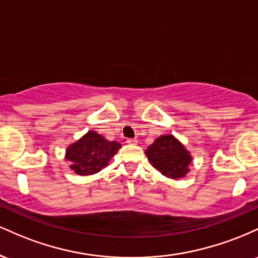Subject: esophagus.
<instances>
[{
	"label": "esophagus",
	"instance_id": "esophagus-1",
	"mask_svg": "<svg viewBox=\"0 0 258 258\" xmlns=\"http://www.w3.org/2000/svg\"><path fill=\"white\" fill-rule=\"evenodd\" d=\"M126 143L136 144V143H137V139H135V138H126Z\"/></svg>",
	"mask_w": 258,
	"mask_h": 258
}]
</instances>
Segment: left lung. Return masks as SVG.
Wrapping results in <instances>:
<instances>
[{
    "mask_svg": "<svg viewBox=\"0 0 258 258\" xmlns=\"http://www.w3.org/2000/svg\"><path fill=\"white\" fill-rule=\"evenodd\" d=\"M146 154L156 170L173 179L184 177L191 161L184 147L171 135L156 138Z\"/></svg>",
    "mask_w": 258,
    "mask_h": 258,
    "instance_id": "obj_1",
    "label": "left lung"
}]
</instances>
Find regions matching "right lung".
Returning a JSON list of instances; mask_svg holds the SVG:
<instances>
[{
  "mask_svg": "<svg viewBox=\"0 0 258 258\" xmlns=\"http://www.w3.org/2000/svg\"><path fill=\"white\" fill-rule=\"evenodd\" d=\"M120 147L117 142H109L97 132L90 131L68 148L67 160L72 162L70 167L76 173L87 176L99 172L102 167L106 166Z\"/></svg>",
  "mask_w": 258,
  "mask_h": 258,
  "instance_id": "obj_1",
  "label": "right lung"
}]
</instances>
